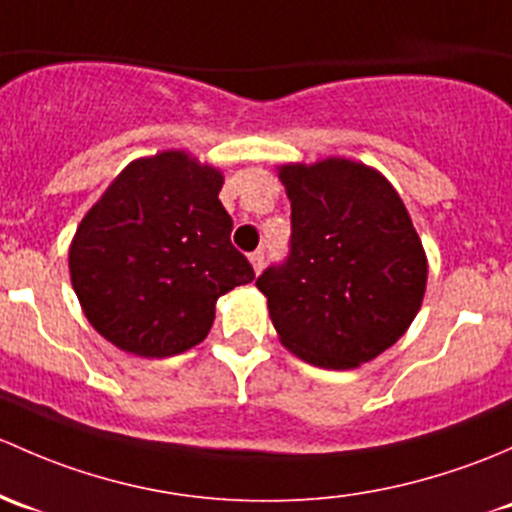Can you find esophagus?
<instances>
[{"mask_svg":"<svg viewBox=\"0 0 512 512\" xmlns=\"http://www.w3.org/2000/svg\"><path fill=\"white\" fill-rule=\"evenodd\" d=\"M249 261H251V266H254V271H256V273H261V268L266 266V251H263V249H256L254 254L249 256Z\"/></svg>","mask_w":512,"mask_h":512,"instance_id":"34e87169","label":"esophagus"}]
</instances>
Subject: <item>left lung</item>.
<instances>
[{
    "label": "left lung",
    "instance_id": "left-lung-1",
    "mask_svg": "<svg viewBox=\"0 0 512 512\" xmlns=\"http://www.w3.org/2000/svg\"><path fill=\"white\" fill-rule=\"evenodd\" d=\"M291 251L258 276L283 347L352 370L392 347L426 291V254L397 189L362 162L283 165Z\"/></svg>",
    "mask_w": 512,
    "mask_h": 512
}]
</instances>
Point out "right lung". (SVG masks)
Wrapping results in <instances>:
<instances>
[{"label": "right lung", "mask_w": 512, "mask_h": 512, "mask_svg": "<svg viewBox=\"0 0 512 512\" xmlns=\"http://www.w3.org/2000/svg\"><path fill=\"white\" fill-rule=\"evenodd\" d=\"M224 175L182 150L130 162L78 224L68 268L88 323L138 357L199 345L219 295L254 281L231 246Z\"/></svg>", "instance_id": "right-lung-1"}]
</instances>
